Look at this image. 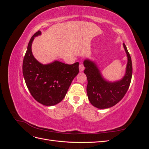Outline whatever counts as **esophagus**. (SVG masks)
<instances>
[{"mask_svg": "<svg viewBox=\"0 0 149 149\" xmlns=\"http://www.w3.org/2000/svg\"><path fill=\"white\" fill-rule=\"evenodd\" d=\"M79 71H83L84 69V66L83 63H80L79 65Z\"/></svg>", "mask_w": 149, "mask_h": 149, "instance_id": "esophagus-1", "label": "esophagus"}]
</instances>
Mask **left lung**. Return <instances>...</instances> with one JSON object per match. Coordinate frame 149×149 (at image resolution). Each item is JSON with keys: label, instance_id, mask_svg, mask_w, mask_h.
I'll use <instances>...</instances> for the list:
<instances>
[{"label": "left lung", "instance_id": "obj_1", "mask_svg": "<svg viewBox=\"0 0 149 149\" xmlns=\"http://www.w3.org/2000/svg\"><path fill=\"white\" fill-rule=\"evenodd\" d=\"M124 48L127 56V65L124 78L118 81L111 83L104 79L93 61H84V73L87 76V94L91 104L99 109H106L114 106L124 97L130 84L132 75L131 57L125 45Z\"/></svg>", "mask_w": 149, "mask_h": 149}]
</instances>
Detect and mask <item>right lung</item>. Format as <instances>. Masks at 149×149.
Instances as JSON below:
<instances>
[{
  "mask_svg": "<svg viewBox=\"0 0 149 149\" xmlns=\"http://www.w3.org/2000/svg\"><path fill=\"white\" fill-rule=\"evenodd\" d=\"M41 34L38 30L31 37L25 55L22 70L25 81L35 100L47 106L55 105L65 97L72 81L79 73V63L68 65L58 61L42 65L31 52L34 38Z\"/></svg>",
  "mask_w": 149,
  "mask_h": 149,
  "instance_id": "add662e5",
  "label": "right lung"
}]
</instances>
